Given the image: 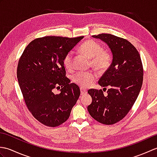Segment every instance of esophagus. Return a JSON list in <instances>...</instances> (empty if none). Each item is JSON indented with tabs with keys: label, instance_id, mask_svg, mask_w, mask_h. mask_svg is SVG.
Wrapping results in <instances>:
<instances>
[{
	"label": "esophagus",
	"instance_id": "obj_1",
	"mask_svg": "<svg viewBox=\"0 0 157 157\" xmlns=\"http://www.w3.org/2000/svg\"><path fill=\"white\" fill-rule=\"evenodd\" d=\"M80 92H81V95H84L87 94V90L83 88H80Z\"/></svg>",
	"mask_w": 157,
	"mask_h": 157
}]
</instances>
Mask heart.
Masks as SVG:
<instances>
[{"instance_id": "b5f03b06", "label": "heart", "mask_w": 157, "mask_h": 157, "mask_svg": "<svg viewBox=\"0 0 157 157\" xmlns=\"http://www.w3.org/2000/svg\"><path fill=\"white\" fill-rule=\"evenodd\" d=\"M79 51L90 59V64L98 71H104L109 68L111 56L108 51H103L101 44L92 40H86L80 46ZM73 53L68 52L63 59V65L66 69L72 67ZM96 76L92 72H78L73 76V80L82 87H87L94 82Z\"/></svg>"}]
</instances>
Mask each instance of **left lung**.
Wrapping results in <instances>:
<instances>
[{"label": "left lung", "instance_id": "obj_1", "mask_svg": "<svg viewBox=\"0 0 157 157\" xmlns=\"http://www.w3.org/2000/svg\"><path fill=\"white\" fill-rule=\"evenodd\" d=\"M108 45L113 55L111 65L98 81L109 86L106 96L102 90L88 91L92 102L90 115L105 125H113L124 118L137 99L143 82V67L139 52L125 39L109 34L92 36Z\"/></svg>", "mask_w": 157, "mask_h": 157}]
</instances>
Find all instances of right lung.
<instances>
[{
  "label": "right lung",
  "mask_w": 157,
  "mask_h": 157,
  "mask_svg": "<svg viewBox=\"0 0 157 157\" xmlns=\"http://www.w3.org/2000/svg\"><path fill=\"white\" fill-rule=\"evenodd\" d=\"M84 38L45 36L26 46L18 63L17 77L29 111L42 124L59 126L69 117L80 90L66 78L63 59ZM61 87L55 95V88Z\"/></svg>",
  "instance_id": "1"
}]
</instances>
